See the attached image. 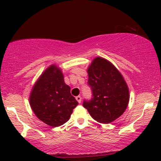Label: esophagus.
Instances as JSON below:
<instances>
[{
    "label": "esophagus",
    "instance_id": "1",
    "mask_svg": "<svg viewBox=\"0 0 161 161\" xmlns=\"http://www.w3.org/2000/svg\"><path fill=\"white\" fill-rule=\"evenodd\" d=\"M75 99H76V100L78 101L79 103H81V97L80 96H77L76 97H75Z\"/></svg>",
    "mask_w": 161,
    "mask_h": 161
}]
</instances>
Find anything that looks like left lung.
Masks as SVG:
<instances>
[{
	"mask_svg": "<svg viewBox=\"0 0 161 161\" xmlns=\"http://www.w3.org/2000/svg\"><path fill=\"white\" fill-rule=\"evenodd\" d=\"M88 85L92 98L84 100L86 108L94 120L110 123L119 117L129 103V90L119 70L106 59L97 57L88 68Z\"/></svg>",
	"mask_w": 161,
	"mask_h": 161,
	"instance_id": "left-lung-1",
	"label": "left lung"
}]
</instances>
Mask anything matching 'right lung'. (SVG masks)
Listing matches in <instances>:
<instances>
[{
	"label": "right lung",
	"instance_id": "right-lung-1",
	"mask_svg": "<svg viewBox=\"0 0 161 161\" xmlns=\"http://www.w3.org/2000/svg\"><path fill=\"white\" fill-rule=\"evenodd\" d=\"M31 107L39 119L51 127H58L69 119L78 101L64 83L61 70L55 65L47 68L33 87Z\"/></svg>",
	"mask_w": 161,
	"mask_h": 161
}]
</instances>
